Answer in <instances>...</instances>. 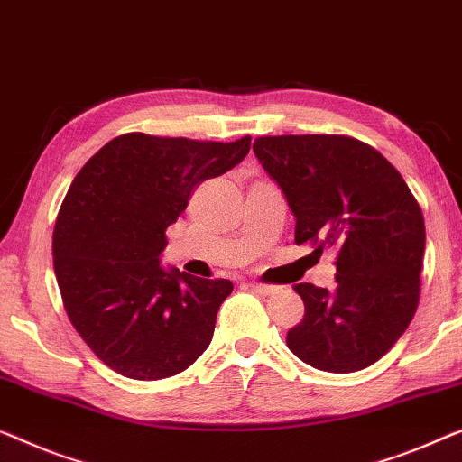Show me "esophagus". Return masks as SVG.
I'll use <instances>...</instances> for the list:
<instances>
[{
  "label": "esophagus",
  "instance_id": "obj_1",
  "mask_svg": "<svg viewBox=\"0 0 462 462\" xmlns=\"http://www.w3.org/2000/svg\"><path fill=\"white\" fill-rule=\"evenodd\" d=\"M247 287H250L252 291L260 293V296H271V293L277 291V287L273 285H264V283H247Z\"/></svg>",
  "mask_w": 462,
  "mask_h": 462
}]
</instances>
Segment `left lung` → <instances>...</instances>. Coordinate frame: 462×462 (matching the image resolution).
<instances>
[{
	"label": "left lung",
	"mask_w": 462,
	"mask_h": 462,
	"mask_svg": "<svg viewBox=\"0 0 462 462\" xmlns=\"http://www.w3.org/2000/svg\"><path fill=\"white\" fill-rule=\"evenodd\" d=\"M254 153L296 218V244L336 247V290L298 283L304 319L287 347L327 373L377 363L419 304L425 220L377 150L344 135L258 137Z\"/></svg>",
	"instance_id": "left-lung-1"
}]
</instances>
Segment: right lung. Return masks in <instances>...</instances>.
I'll use <instances>...</instances> for the list:
<instances>
[{
    "label": "right lung",
    "mask_w": 462,
    "mask_h": 462,
    "mask_svg": "<svg viewBox=\"0 0 462 462\" xmlns=\"http://www.w3.org/2000/svg\"><path fill=\"white\" fill-rule=\"evenodd\" d=\"M250 142L126 133L79 171L53 229V271L72 327L112 371L172 377L210 346L233 283L164 269L160 254L191 191L242 162Z\"/></svg>",
    "instance_id": "add662e5"
}]
</instances>
